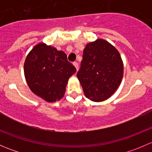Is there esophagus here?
<instances>
[{"label":"esophagus","instance_id":"esophagus-1","mask_svg":"<svg viewBox=\"0 0 152 152\" xmlns=\"http://www.w3.org/2000/svg\"><path fill=\"white\" fill-rule=\"evenodd\" d=\"M73 65H74V66H75V67H76V70H77V71H78V70H79V64H78L77 62H73Z\"/></svg>","mask_w":152,"mask_h":152}]
</instances>
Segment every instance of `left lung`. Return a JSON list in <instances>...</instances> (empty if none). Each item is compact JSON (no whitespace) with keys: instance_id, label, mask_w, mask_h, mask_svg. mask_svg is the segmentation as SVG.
I'll return each mask as SVG.
<instances>
[{"instance_id":"left-lung-1","label":"left lung","mask_w":152,"mask_h":152,"mask_svg":"<svg viewBox=\"0 0 152 152\" xmlns=\"http://www.w3.org/2000/svg\"><path fill=\"white\" fill-rule=\"evenodd\" d=\"M124 63L118 50L103 39L87 43L77 73L85 96L96 102L114 94L121 83Z\"/></svg>"}]
</instances>
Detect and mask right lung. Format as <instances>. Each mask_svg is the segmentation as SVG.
I'll use <instances>...</instances> for the list:
<instances>
[{"label": "right lung", "mask_w": 152, "mask_h": 152, "mask_svg": "<svg viewBox=\"0 0 152 152\" xmlns=\"http://www.w3.org/2000/svg\"><path fill=\"white\" fill-rule=\"evenodd\" d=\"M23 69L32 93L50 103L63 98L69 78L76 71L65 52L43 42L31 50Z\"/></svg>", "instance_id": "add662e5"}]
</instances>
